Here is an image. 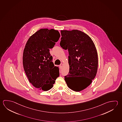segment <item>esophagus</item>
Listing matches in <instances>:
<instances>
[{
    "mask_svg": "<svg viewBox=\"0 0 122 122\" xmlns=\"http://www.w3.org/2000/svg\"><path fill=\"white\" fill-rule=\"evenodd\" d=\"M62 65H63V64H62V63H61V64H60V68H62Z\"/></svg>",
    "mask_w": 122,
    "mask_h": 122,
    "instance_id": "esophagus-1",
    "label": "esophagus"
}]
</instances>
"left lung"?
Here are the masks:
<instances>
[{"instance_id":"obj_1","label":"left lung","mask_w":122,"mask_h":122,"mask_svg":"<svg viewBox=\"0 0 122 122\" xmlns=\"http://www.w3.org/2000/svg\"><path fill=\"white\" fill-rule=\"evenodd\" d=\"M60 45L69 51V74L65 80L69 88L80 92L87 87L96 75L98 56L88 35L77 30H61Z\"/></svg>"}]
</instances>
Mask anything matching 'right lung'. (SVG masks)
Returning <instances> with one entry per match:
<instances>
[{"mask_svg": "<svg viewBox=\"0 0 122 122\" xmlns=\"http://www.w3.org/2000/svg\"><path fill=\"white\" fill-rule=\"evenodd\" d=\"M57 30L41 29L28 40L24 50L23 65L30 83L37 88L47 91L59 76V68L54 66L50 49L60 38Z\"/></svg>", "mask_w": 122, "mask_h": 122, "instance_id": "obj_1", "label": "right lung"}]
</instances>
